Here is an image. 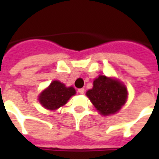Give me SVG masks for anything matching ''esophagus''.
<instances>
[{
    "mask_svg": "<svg viewBox=\"0 0 159 159\" xmlns=\"http://www.w3.org/2000/svg\"><path fill=\"white\" fill-rule=\"evenodd\" d=\"M84 91H85V89H78V92H79L80 93H82V94H83V93H84Z\"/></svg>",
    "mask_w": 159,
    "mask_h": 159,
    "instance_id": "obj_1",
    "label": "esophagus"
}]
</instances>
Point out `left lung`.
<instances>
[{
  "instance_id": "left-lung-1",
  "label": "left lung",
  "mask_w": 159,
  "mask_h": 159,
  "mask_svg": "<svg viewBox=\"0 0 159 159\" xmlns=\"http://www.w3.org/2000/svg\"><path fill=\"white\" fill-rule=\"evenodd\" d=\"M86 94L100 113L107 116L121 109L126 102L128 91L118 81L100 76L93 81V89Z\"/></svg>"
}]
</instances>
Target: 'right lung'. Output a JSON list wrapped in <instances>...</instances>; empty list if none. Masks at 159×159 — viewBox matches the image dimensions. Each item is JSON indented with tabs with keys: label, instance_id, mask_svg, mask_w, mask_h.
<instances>
[{
	"label": "right lung",
	"instance_id": "1",
	"mask_svg": "<svg viewBox=\"0 0 159 159\" xmlns=\"http://www.w3.org/2000/svg\"><path fill=\"white\" fill-rule=\"evenodd\" d=\"M76 93L72 87L67 88L59 81H53L39 96L40 103L48 110H56L64 106Z\"/></svg>",
	"mask_w": 159,
	"mask_h": 159
}]
</instances>
